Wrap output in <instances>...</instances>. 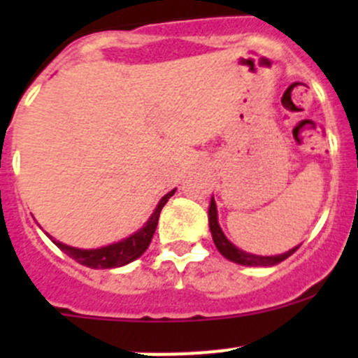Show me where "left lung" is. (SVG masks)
Returning a JSON list of instances; mask_svg holds the SVG:
<instances>
[{
  "label": "left lung",
  "mask_w": 358,
  "mask_h": 358,
  "mask_svg": "<svg viewBox=\"0 0 358 358\" xmlns=\"http://www.w3.org/2000/svg\"><path fill=\"white\" fill-rule=\"evenodd\" d=\"M209 230H211L213 241H215V246L218 248V251L225 256L227 259L234 263H239V265H246V266H273L277 263L284 262L286 258H289L292 252L296 251L299 246L289 249L284 255H277V256H258V255H251V252L243 251V249L236 248L229 239L225 237V234L222 232L218 225V211H216V202L215 199H211V204H209Z\"/></svg>",
  "instance_id": "obj_1"
}]
</instances>
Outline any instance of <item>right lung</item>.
I'll use <instances>...</instances> for the list:
<instances>
[{
    "label": "right lung",
    "instance_id": "1",
    "mask_svg": "<svg viewBox=\"0 0 358 358\" xmlns=\"http://www.w3.org/2000/svg\"><path fill=\"white\" fill-rule=\"evenodd\" d=\"M175 190L168 192L161 201H159L157 208L154 209L149 222H147L138 232L126 237V239L119 241V243L109 244V246L99 248V249L72 248V246H67V244L59 243V241L55 239H52L53 244H55L57 248L62 249V251L66 252L67 256H71L72 259H76V262L81 263V265L90 266V268H114V266L128 265L129 262H133V259H136L138 256H142L143 252H145V249L149 248L150 241H152L154 237V232H156L161 209L164 208V204L168 202L169 197L175 194Z\"/></svg>",
    "mask_w": 358,
    "mask_h": 358
}]
</instances>
